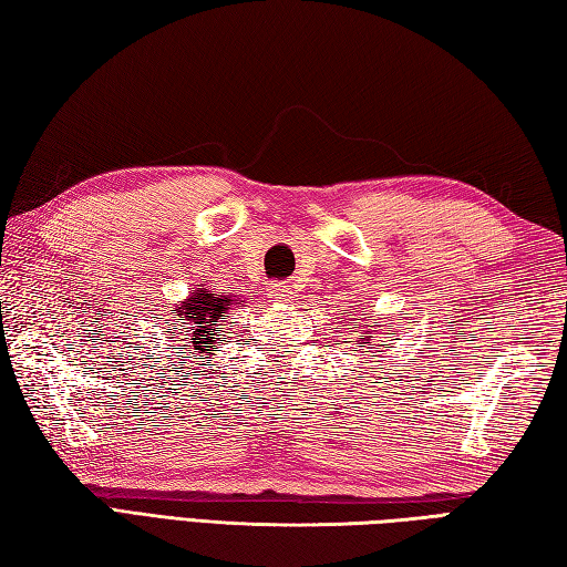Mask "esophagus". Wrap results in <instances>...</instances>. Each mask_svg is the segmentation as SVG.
Listing matches in <instances>:
<instances>
[{
    "label": "esophagus",
    "instance_id": "esophagus-1",
    "mask_svg": "<svg viewBox=\"0 0 567 567\" xmlns=\"http://www.w3.org/2000/svg\"><path fill=\"white\" fill-rule=\"evenodd\" d=\"M268 297H270V302H272V305H285V302H290V299H292L290 285H285V282H270V287H268Z\"/></svg>",
    "mask_w": 567,
    "mask_h": 567
}]
</instances>
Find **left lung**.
Here are the masks:
<instances>
[{"mask_svg":"<svg viewBox=\"0 0 567 567\" xmlns=\"http://www.w3.org/2000/svg\"><path fill=\"white\" fill-rule=\"evenodd\" d=\"M370 339H372V336H370Z\"/></svg>","mask_w":567,"mask_h":567,"instance_id":"8db88e82","label":"left lung"}]
</instances>
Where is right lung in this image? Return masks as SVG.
<instances>
[{"label": "right lung", "instance_id": "right-lung-1", "mask_svg": "<svg viewBox=\"0 0 567 567\" xmlns=\"http://www.w3.org/2000/svg\"><path fill=\"white\" fill-rule=\"evenodd\" d=\"M231 305H238V299H231L226 295H212L209 290H204V285L195 287L192 295L185 299L183 305H177L173 309V315L177 317V327H185L189 333V343L195 348V353H209L212 343H214V331L216 327H221V317L226 315ZM183 331V329H179ZM175 333V331H171Z\"/></svg>", "mask_w": 567, "mask_h": 567}]
</instances>
